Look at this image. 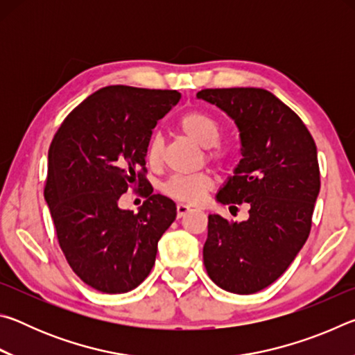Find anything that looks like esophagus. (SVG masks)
<instances>
[{
	"mask_svg": "<svg viewBox=\"0 0 355 355\" xmlns=\"http://www.w3.org/2000/svg\"><path fill=\"white\" fill-rule=\"evenodd\" d=\"M191 211L189 205H184V203H178L177 205V216L178 218H183L184 214H188Z\"/></svg>",
	"mask_w": 355,
	"mask_h": 355,
	"instance_id": "esophagus-1",
	"label": "esophagus"
}]
</instances>
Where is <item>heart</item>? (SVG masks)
Here are the masks:
<instances>
[{
	"instance_id": "1",
	"label": "heart",
	"mask_w": 355,
	"mask_h": 355,
	"mask_svg": "<svg viewBox=\"0 0 355 355\" xmlns=\"http://www.w3.org/2000/svg\"><path fill=\"white\" fill-rule=\"evenodd\" d=\"M178 127L189 139L199 144L203 148H208V159H225L224 150L216 147V144L220 139V125L213 116L203 111H189L178 120ZM163 148V139H161V136L155 135L147 146L148 164H159ZM213 177L208 172L194 173V175H173L163 184V192L180 202L199 203L203 196L213 188Z\"/></svg>"
}]
</instances>
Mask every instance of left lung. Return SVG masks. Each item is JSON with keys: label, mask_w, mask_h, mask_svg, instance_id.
<instances>
[{"label": "left lung", "mask_w": 355, "mask_h": 355, "mask_svg": "<svg viewBox=\"0 0 355 355\" xmlns=\"http://www.w3.org/2000/svg\"><path fill=\"white\" fill-rule=\"evenodd\" d=\"M197 98L235 120L241 139L243 158L216 199L250 208L243 222L208 216L203 263L222 290L254 294L286 271L310 235L321 186L315 141L297 114L264 89H203Z\"/></svg>", "instance_id": "8db88e82"}]
</instances>
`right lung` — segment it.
<instances>
[{"instance_id": "1", "label": "right lung", "mask_w": 355, "mask_h": 355, "mask_svg": "<svg viewBox=\"0 0 355 355\" xmlns=\"http://www.w3.org/2000/svg\"><path fill=\"white\" fill-rule=\"evenodd\" d=\"M182 95L106 86L71 111L48 150L45 200L73 272L94 290L127 293L152 271L158 241L175 220L171 199L152 194L146 156L152 131ZM137 184L148 200L118 207Z\"/></svg>"}]
</instances>
